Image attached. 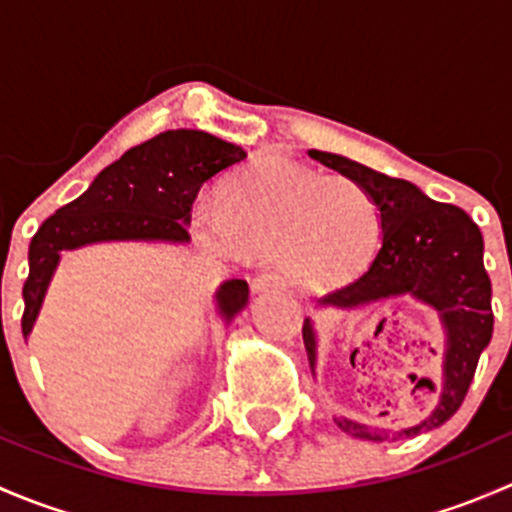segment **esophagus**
<instances>
[{
    "label": "esophagus",
    "mask_w": 512,
    "mask_h": 512,
    "mask_svg": "<svg viewBox=\"0 0 512 512\" xmlns=\"http://www.w3.org/2000/svg\"><path fill=\"white\" fill-rule=\"evenodd\" d=\"M277 289H285V280L280 275H272V272H262L252 280V292H277Z\"/></svg>",
    "instance_id": "esophagus-1"
}]
</instances>
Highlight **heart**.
Here are the masks:
<instances>
[{
    "label": "heart",
    "instance_id": "heart-1",
    "mask_svg": "<svg viewBox=\"0 0 512 512\" xmlns=\"http://www.w3.org/2000/svg\"><path fill=\"white\" fill-rule=\"evenodd\" d=\"M190 227L200 245L232 262L277 260L304 289L352 282L381 245V210L369 190L282 156L240 170L223 205L195 203Z\"/></svg>",
    "mask_w": 512,
    "mask_h": 512
}]
</instances>
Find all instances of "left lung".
Instances as JSON below:
<instances>
[{
  "mask_svg": "<svg viewBox=\"0 0 512 512\" xmlns=\"http://www.w3.org/2000/svg\"><path fill=\"white\" fill-rule=\"evenodd\" d=\"M309 156L369 190L381 210V245L369 270L317 302V307L359 309L394 297H414L438 314L446 352L438 404L416 426L389 431L337 416L344 433L364 441H399L443 426L468 394L483 349L493 337L490 277L483 267V235L461 208L436 203L414 183L389 178L337 153L309 151ZM304 349L312 374L317 369V332L304 319ZM428 386V381H426Z\"/></svg>",
  "mask_w": 512,
  "mask_h": 512,
  "instance_id": "obj_1",
  "label": "left lung"
}]
</instances>
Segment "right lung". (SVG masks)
Masks as SVG:
<instances>
[{"instance_id": "obj_1", "label": "right lung", "mask_w": 512, "mask_h": 512, "mask_svg": "<svg viewBox=\"0 0 512 512\" xmlns=\"http://www.w3.org/2000/svg\"><path fill=\"white\" fill-rule=\"evenodd\" d=\"M235 143L193 128H175L123 153L96 175L84 195L41 223L29 245V277L24 282V339L49 292L61 252L98 242H190V208L213 175L245 160ZM250 302L245 280H227L215 292L223 322H232Z\"/></svg>"}]
</instances>
